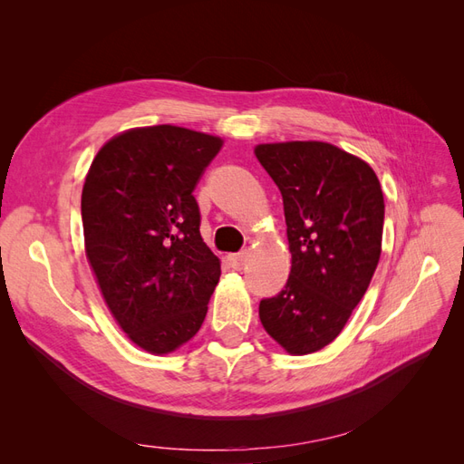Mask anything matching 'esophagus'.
Here are the masks:
<instances>
[{"instance_id": "1", "label": "esophagus", "mask_w": 464, "mask_h": 464, "mask_svg": "<svg viewBox=\"0 0 464 464\" xmlns=\"http://www.w3.org/2000/svg\"><path fill=\"white\" fill-rule=\"evenodd\" d=\"M228 263H230L232 269L242 271L244 265H246V254H232V256H228Z\"/></svg>"}]
</instances>
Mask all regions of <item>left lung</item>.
<instances>
[{"label":"left lung","mask_w":464,"mask_h":464,"mask_svg":"<svg viewBox=\"0 0 464 464\" xmlns=\"http://www.w3.org/2000/svg\"><path fill=\"white\" fill-rule=\"evenodd\" d=\"M254 152L283 195L292 254L286 286L261 300L259 319L288 354H312L341 334L370 286L382 256V184L368 162L331 143Z\"/></svg>","instance_id":"obj_1"}]
</instances>
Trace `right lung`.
Masks as SVG:
<instances>
[{
	"label": "right lung",
	"mask_w": 464,
	"mask_h": 464,
	"mask_svg": "<svg viewBox=\"0 0 464 464\" xmlns=\"http://www.w3.org/2000/svg\"><path fill=\"white\" fill-rule=\"evenodd\" d=\"M222 139L178 125L111 137L81 195L85 254L98 288L128 339L170 354L203 325L220 259L199 232L193 189Z\"/></svg>",
	"instance_id": "right-lung-1"
}]
</instances>
